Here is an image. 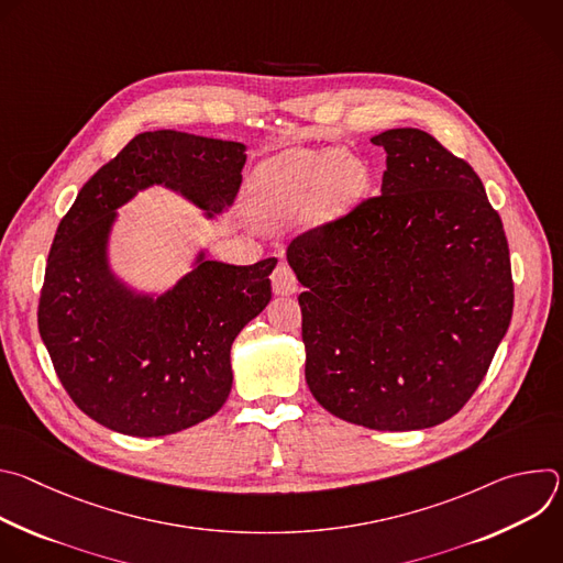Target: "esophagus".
I'll return each mask as SVG.
<instances>
[{"instance_id":"obj_1","label":"esophagus","mask_w":563,"mask_h":563,"mask_svg":"<svg viewBox=\"0 0 563 563\" xmlns=\"http://www.w3.org/2000/svg\"><path fill=\"white\" fill-rule=\"evenodd\" d=\"M272 287L278 296H291L298 291V280L287 265H278L272 274Z\"/></svg>"}]
</instances>
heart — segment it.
Masks as SVG:
<instances>
[{
  "instance_id": "obj_1",
  "label": "heart",
  "mask_w": 563,
  "mask_h": 563,
  "mask_svg": "<svg viewBox=\"0 0 563 563\" xmlns=\"http://www.w3.org/2000/svg\"><path fill=\"white\" fill-rule=\"evenodd\" d=\"M367 185L369 172L352 153L291 148L261 165L252 191L269 222H291L302 213L330 222L358 202Z\"/></svg>"
}]
</instances>
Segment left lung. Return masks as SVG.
Wrapping results in <instances>:
<instances>
[{
    "label": "left lung",
    "mask_w": 563,
    "mask_h": 563,
    "mask_svg": "<svg viewBox=\"0 0 563 563\" xmlns=\"http://www.w3.org/2000/svg\"><path fill=\"white\" fill-rule=\"evenodd\" d=\"M372 142L387 153L380 196L287 247L307 289L305 378L343 421L423 430L467 404L508 332L510 252L465 159L410 126Z\"/></svg>",
    "instance_id": "8db88e82"
}]
</instances>
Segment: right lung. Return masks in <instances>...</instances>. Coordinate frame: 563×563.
<instances>
[{
  "label": "right lung",
  "instance_id": "1",
  "mask_svg": "<svg viewBox=\"0 0 563 563\" xmlns=\"http://www.w3.org/2000/svg\"><path fill=\"white\" fill-rule=\"evenodd\" d=\"M247 146L183 131L135 135L62 218L40 296L37 325L73 404L129 437H165L213 417L231 391V343L272 300L276 258L209 261L153 294L111 267L118 209L163 185L207 218L227 211L243 183Z\"/></svg>",
  "mask_w": 563,
  "mask_h": 563
}]
</instances>
